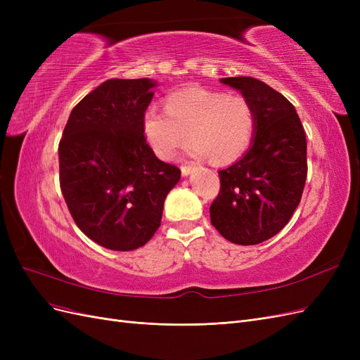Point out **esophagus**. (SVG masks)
Listing matches in <instances>:
<instances>
[{
  "label": "esophagus",
  "mask_w": 360,
  "mask_h": 360,
  "mask_svg": "<svg viewBox=\"0 0 360 360\" xmlns=\"http://www.w3.org/2000/svg\"><path fill=\"white\" fill-rule=\"evenodd\" d=\"M195 165H192V163H184V165H181V176H189V174L193 171Z\"/></svg>",
  "instance_id": "1"
}]
</instances>
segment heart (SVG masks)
<instances>
[{
  "label": "heart",
  "instance_id": "b5f03b06",
  "mask_svg": "<svg viewBox=\"0 0 360 360\" xmlns=\"http://www.w3.org/2000/svg\"><path fill=\"white\" fill-rule=\"evenodd\" d=\"M143 124L148 144L163 159L174 156L191 136L192 155L210 156L212 162L225 165L252 143L257 114L245 96L188 89L168 96L167 111L147 110Z\"/></svg>",
  "mask_w": 360,
  "mask_h": 360
}]
</instances>
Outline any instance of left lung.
Masks as SVG:
<instances>
[{
	"instance_id": "obj_1",
	"label": "left lung",
	"mask_w": 360,
	"mask_h": 360,
	"mask_svg": "<svg viewBox=\"0 0 360 360\" xmlns=\"http://www.w3.org/2000/svg\"><path fill=\"white\" fill-rule=\"evenodd\" d=\"M240 90L257 114L248 153L219 171L210 221L236 245H258L284 228L300 202L308 174L307 136L290 101L250 76L222 78Z\"/></svg>"
}]
</instances>
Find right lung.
Returning <instances> with one entry per match:
<instances>
[{"label":"right lung","mask_w":360,"mask_h":360,"mask_svg":"<svg viewBox=\"0 0 360 360\" xmlns=\"http://www.w3.org/2000/svg\"><path fill=\"white\" fill-rule=\"evenodd\" d=\"M156 84L108 79L76 105L60 139V188L79 230L112 250L146 245L181 171L147 144L144 114Z\"/></svg>","instance_id":"1"}]
</instances>
